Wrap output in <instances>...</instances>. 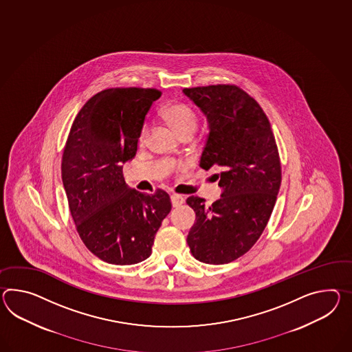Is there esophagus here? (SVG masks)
I'll list each match as a JSON object with an SVG mask.
<instances>
[{"label": "esophagus", "instance_id": "34e87169", "mask_svg": "<svg viewBox=\"0 0 352 352\" xmlns=\"http://www.w3.org/2000/svg\"><path fill=\"white\" fill-rule=\"evenodd\" d=\"M170 199H172L173 207H179L184 202V198L180 195H173Z\"/></svg>", "mask_w": 352, "mask_h": 352}]
</instances>
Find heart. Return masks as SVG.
<instances>
[{
	"instance_id": "obj_1",
	"label": "heart",
	"mask_w": 352,
	"mask_h": 352,
	"mask_svg": "<svg viewBox=\"0 0 352 352\" xmlns=\"http://www.w3.org/2000/svg\"><path fill=\"white\" fill-rule=\"evenodd\" d=\"M163 116L178 136L187 132H195L197 127L196 113L193 112L192 108L187 104H170L164 109ZM146 136H147V127L145 126L140 135V141L144 142Z\"/></svg>"
}]
</instances>
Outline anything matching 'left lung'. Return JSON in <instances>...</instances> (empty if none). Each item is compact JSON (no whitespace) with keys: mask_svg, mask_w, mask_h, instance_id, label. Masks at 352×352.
Here are the masks:
<instances>
[{"mask_svg":"<svg viewBox=\"0 0 352 352\" xmlns=\"http://www.w3.org/2000/svg\"><path fill=\"white\" fill-rule=\"evenodd\" d=\"M183 93L206 116L199 166L217 169L223 189L212 205L187 198L196 212L187 243L199 262L229 263L256 244L272 214L281 186L276 140L263 109L238 86H199Z\"/></svg>","mask_w":352,"mask_h":352,"instance_id":"obj_1","label":"left lung"}]
</instances>
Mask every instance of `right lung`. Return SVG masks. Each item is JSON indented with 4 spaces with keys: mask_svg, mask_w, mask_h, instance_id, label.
Instances as JSON below:
<instances>
[{
    "mask_svg": "<svg viewBox=\"0 0 352 352\" xmlns=\"http://www.w3.org/2000/svg\"><path fill=\"white\" fill-rule=\"evenodd\" d=\"M156 89L116 87L90 98L72 123L62 156V182L78 235L94 256L111 265L150 257L155 234L172 210L157 189L145 195L126 184L146 114Z\"/></svg>",
    "mask_w": 352,
    "mask_h": 352,
    "instance_id": "right-lung-1",
    "label": "right lung"
}]
</instances>
